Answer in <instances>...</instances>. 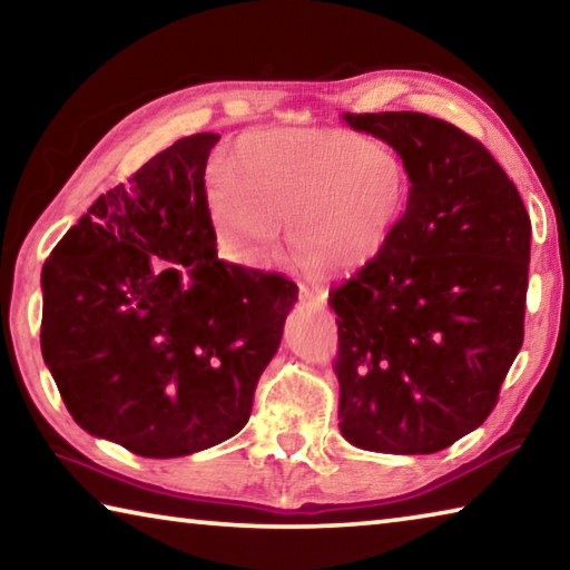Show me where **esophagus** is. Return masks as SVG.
I'll return each mask as SVG.
<instances>
[{
	"instance_id": "1",
	"label": "esophagus",
	"mask_w": 570,
	"mask_h": 570,
	"mask_svg": "<svg viewBox=\"0 0 570 570\" xmlns=\"http://www.w3.org/2000/svg\"><path fill=\"white\" fill-rule=\"evenodd\" d=\"M298 296H302L304 304L314 306V308H322L326 304V288H320V286L302 284L298 286Z\"/></svg>"
}]
</instances>
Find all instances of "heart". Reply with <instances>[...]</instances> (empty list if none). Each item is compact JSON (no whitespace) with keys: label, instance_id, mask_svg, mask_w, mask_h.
<instances>
[{"label":"heart","instance_id":"b5f03b06","mask_svg":"<svg viewBox=\"0 0 570 570\" xmlns=\"http://www.w3.org/2000/svg\"><path fill=\"white\" fill-rule=\"evenodd\" d=\"M410 198L397 153L350 130L250 132L208 176L218 256L264 266L278 228L298 264L324 278L360 274L387 246Z\"/></svg>","mask_w":570,"mask_h":570}]
</instances>
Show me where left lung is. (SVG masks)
Returning a JSON list of instances; mask_svg holds the SVG:
<instances>
[{"mask_svg":"<svg viewBox=\"0 0 570 570\" xmlns=\"http://www.w3.org/2000/svg\"><path fill=\"white\" fill-rule=\"evenodd\" d=\"M400 153L410 198L374 262L330 292L340 430L432 455L480 428L523 346L530 218L490 150L424 112H344Z\"/></svg>","mask_w":570,"mask_h":570,"instance_id":"8db88e82","label":"left lung"}]
</instances>
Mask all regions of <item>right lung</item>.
I'll return each mask as SVG.
<instances>
[{
    "label": "right lung",
    "mask_w": 570,
    "mask_h": 570,
    "mask_svg": "<svg viewBox=\"0 0 570 570\" xmlns=\"http://www.w3.org/2000/svg\"><path fill=\"white\" fill-rule=\"evenodd\" d=\"M173 142L95 200L42 266L40 344L72 420L142 458L234 438L298 286L218 258L206 163Z\"/></svg>",
    "instance_id": "1"
}]
</instances>
